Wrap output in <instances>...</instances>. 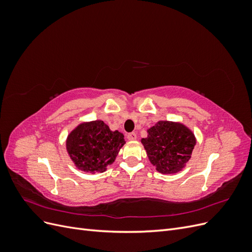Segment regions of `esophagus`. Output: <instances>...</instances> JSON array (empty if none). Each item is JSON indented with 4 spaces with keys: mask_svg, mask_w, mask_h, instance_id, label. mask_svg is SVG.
<instances>
[{
    "mask_svg": "<svg viewBox=\"0 0 252 252\" xmlns=\"http://www.w3.org/2000/svg\"><path fill=\"white\" fill-rule=\"evenodd\" d=\"M127 139L129 141H135L136 140V133L135 132H131L127 134Z\"/></svg>",
    "mask_w": 252,
    "mask_h": 252,
    "instance_id": "obj_1",
    "label": "esophagus"
}]
</instances>
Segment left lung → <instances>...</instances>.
<instances>
[{
	"mask_svg": "<svg viewBox=\"0 0 252 252\" xmlns=\"http://www.w3.org/2000/svg\"><path fill=\"white\" fill-rule=\"evenodd\" d=\"M147 133L141 142L157 171L171 174L183 170L196 144L194 133L184 124L170 121H158Z\"/></svg>",
	"mask_w": 252,
	"mask_h": 252,
	"instance_id": "left-lung-1",
	"label": "left lung"
}]
</instances>
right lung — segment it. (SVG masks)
Listing matches in <instances>:
<instances>
[{"mask_svg": "<svg viewBox=\"0 0 252 252\" xmlns=\"http://www.w3.org/2000/svg\"><path fill=\"white\" fill-rule=\"evenodd\" d=\"M125 143L123 133L96 120L75 127L67 136L66 149L78 169L95 173L106 171Z\"/></svg>", "mask_w": 252, "mask_h": 252, "instance_id": "1", "label": "right lung"}]
</instances>
